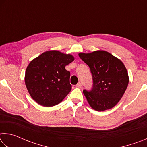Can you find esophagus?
<instances>
[{
  "label": "esophagus",
  "instance_id": "1",
  "mask_svg": "<svg viewBox=\"0 0 147 147\" xmlns=\"http://www.w3.org/2000/svg\"><path fill=\"white\" fill-rule=\"evenodd\" d=\"M76 88H81V87H82L81 83H80V82H78V83L76 85Z\"/></svg>",
  "mask_w": 147,
  "mask_h": 147
}]
</instances>
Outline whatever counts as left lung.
Listing matches in <instances>:
<instances>
[{"instance_id": "8db88e82", "label": "left lung", "mask_w": 147, "mask_h": 147, "mask_svg": "<svg viewBox=\"0 0 147 147\" xmlns=\"http://www.w3.org/2000/svg\"><path fill=\"white\" fill-rule=\"evenodd\" d=\"M78 56L89 66L92 74L91 90L83 91L89 105L98 111L112 108L121 100L129 82L124 65L104 51L79 53Z\"/></svg>"}]
</instances>
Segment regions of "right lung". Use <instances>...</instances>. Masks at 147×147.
I'll return each mask as SVG.
<instances>
[{"mask_svg": "<svg viewBox=\"0 0 147 147\" xmlns=\"http://www.w3.org/2000/svg\"><path fill=\"white\" fill-rule=\"evenodd\" d=\"M73 61L71 54L50 51L30 61L24 81L31 97L45 107L60 103L71 90V74L65 66Z\"/></svg>", "mask_w": 147, "mask_h": 147, "instance_id": "obj_1", "label": "right lung"}]
</instances>
